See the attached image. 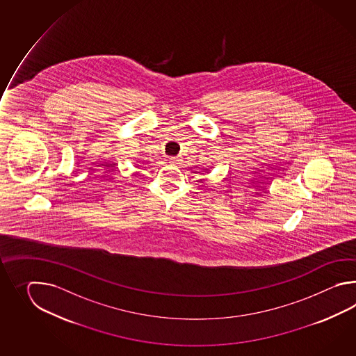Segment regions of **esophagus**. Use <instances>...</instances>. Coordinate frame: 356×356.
<instances>
[{
    "mask_svg": "<svg viewBox=\"0 0 356 356\" xmlns=\"http://www.w3.org/2000/svg\"><path fill=\"white\" fill-rule=\"evenodd\" d=\"M169 163H170L172 165H179V164H181V159H179V158H175V156H172V158H169Z\"/></svg>",
    "mask_w": 356,
    "mask_h": 356,
    "instance_id": "34e87169",
    "label": "esophagus"
}]
</instances>
